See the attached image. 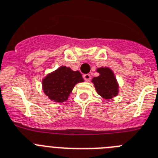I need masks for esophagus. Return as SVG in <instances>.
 Segmentation results:
<instances>
[{
	"label": "esophagus",
	"mask_w": 158,
	"mask_h": 158,
	"mask_svg": "<svg viewBox=\"0 0 158 158\" xmlns=\"http://www.w3.org/2000/svg\"><path fill=\"white\" fill-rule=\"evenodd\" d=\"M83 79H85V81L89 82L90 80V74H85V75H83Z\"/></svg>",
	"instance_id": "1"
}]
</instances>
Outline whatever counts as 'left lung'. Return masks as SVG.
<instances>
[{
  "instance_id": "left-lung-1",
  "label": "left lung",
  "mask_w": 158,
  "mask_h": 158,
  "mask_svg": "<svg viewBox=\"0 0 158 158\" xmlns=\"http://www.w3.org/2000/svg\"><path fill=\"white\" fill-rule=\"evenodd\" d=\"M99 75L92 79L95 90L104 99L116 97L119 92V85L113 71L107 67H102L96 70Z\"/></svg>"
}]
</instances>
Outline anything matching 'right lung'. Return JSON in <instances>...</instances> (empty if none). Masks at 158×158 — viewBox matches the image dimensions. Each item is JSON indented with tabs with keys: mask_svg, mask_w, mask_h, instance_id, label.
<instances>
[{
	"mask_svg": "<svg viewBox=\"0 0 158 158\" xmlns=\"http://www.w3.org/2000/svg\"><path fill=\"white\" fill-rule=\"evenodd\" d=\"M83 81L84 79L79 71H73L66 66H61L44 78L42 88L50 100L64 102L68 100L75 85Z\"/></svg>",
	"mask_w": 158,
	"mask_h": 158,
	"instance_id": "add662e5",
	"label": "right lung"
}]
</instances>
